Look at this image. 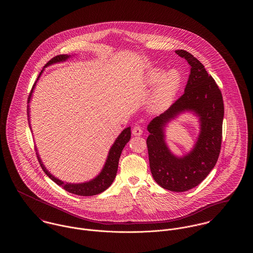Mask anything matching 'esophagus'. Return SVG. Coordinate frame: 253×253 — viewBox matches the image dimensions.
I'll return each instance as SVG.
<instances>
[{
  "label": "esophagus",
  "mask_w": 253,
  "mask_h": 253,
  "mask_svg": "<svg viewBox=\"0 0 253 253\" xmlns=\"http://www.w3.org/2000/svg\"><path fill=\"white\" fill-rule=\"evenodd\" d=\"M132 132L133 135L139 136V135L142 134V129H141L139 126H134V127L132 128Z\"/></svg>",
  "instance_id": "obj_1"
}]
</instances>
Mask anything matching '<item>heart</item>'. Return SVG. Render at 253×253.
I'll return each instance as SVG.
<instances>
[{
  "label": "heart",
  "mask_w": 253,
  "mask_h": 253,
  "mask_svg": "<svg viewBox=\"0 0 253 253\" xmlns=\"http://www.w3.org/2000/svg\"><path fill=\"white\" fill-rule=\"evenodd\" d=\"M148 82L149 84H157L151 99V107L159 111L166 108L172 101L180 87L181 76L176 70H169L163 74L160 70H154L149 74Z\"/></svg>",
  "instance_id": "b5f03b06"
}]
</instances>
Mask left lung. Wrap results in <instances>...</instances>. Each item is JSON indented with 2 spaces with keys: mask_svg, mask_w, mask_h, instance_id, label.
I'll return each instance as SVG.
<instances>
[{
  "mask_svg": "<svg viewBox=\"0 0 253 253\" xmlns=\"http://www.w3.org/2000/svg\"><path fill=\"white\" fill-rule=\"evenodd\" d=\"M175 53L191 66L189 80L184 94L148 125L147 147L154 179L162 188L178 193L199 185L214 168L222 143L224 102L215 81L204 65L185 50ZM184 110H193L201 118L202 131L193 151L184 158H176L165 143L164 126Z\"/></svg>",
  "mask_w": 253,
  "mask_h": 253,
  "instance_id": "8db88e82",
  "label": "left lung"
}]
</instances>
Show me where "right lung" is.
Segmentation results:
<instances>
[{"mask_svg": "<svg viewBox=\"0 0 253 253\" xmlns=\"http://www.w3.org/2000/svg\"><path fill=\"white\" fill-rule=\"evenodd\" d=\"M70 56L67 55H58L54 58H52L49 60L48 62L45 64L44 67L48 66L50 64L56 63V62H60L62 60H66ZM42 73V70L40 73ZM40 76L38 77V79L40 78ZM37 79V80H38ZM36 83L33 85L31 92L28 96V103L31 97V94L33 92V89L35 87ZM131 138V128L128 127L126 129H124L121 134L119 135V137L116 139L115 143L111 147L110 151H109L108 157L107 160L105 162V165L102 169L101 172L96 176L95 179L86 182V183H82V184H70V183H64L62 181L56 178L55 176H53L48 170L43 166V164L42 163L40 157L38 156L39 162L41 164V167L43 169V171L47 174L50 179L54 181L57 185L60 186L62 189H64L65 191L69 192V193L77 194V195H81V196H91V195H96L98 193L104 192L105 190H107L109 187L111 186V184L113 183V181L115 179L116 175H117V171H118V167H119V160L121 157V152L124 148V146L127 144V142L130 140ZM38 155V154H37Z\"/></svg>", "mask_w": 253, "mask_h": 253, "instance_id": "1", "label": "right lung"}]
</instances>
